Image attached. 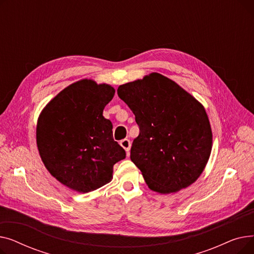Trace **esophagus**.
Here are the masks:
<instances>
[{
    "instance_id": "obj_1",
    "label": "esophagus",
    "mask_w": 254,
    "mask_h": 254,
    "mask_svg": "<svg viewBox=\"0 0 254 254\" xmlns=\"http://www.w3.org/2000/svg\"><path fill=\"white\" fill-rule=\"evenodd\" d=\"M120 145H122V147L127 151V155H129V149H130V145H131L130 141L128 139H124L120 141Z\"/></svg>"
}]
</instances>
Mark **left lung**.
I'll use <instances>...</instances> for the list:
<instances>
[{"instance_id": "obj_1", "label": "left lung", "mask_w": 254, "mask_h": 254, "mask_svg": "<svg viewBox=\"0 0 254 254\" xmlns=\"http://www.w3.org/2000/svg\"><path fill=\"white\" fill-rule=\"evenodd\" d=\"M117 93L139 126L130 159L148 188L171 193L192 184L203 173L212 149L204 106L158 73L120 85Z\"/></svg>"}]
</instances>
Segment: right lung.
<instances>
[{"instance_id": "right-lung-1", "label": "right lung", "mask_w": 254, "mask_h": 254, "mask_svg": "<svg viewBox=\"0 0 254 254\" xmlns=\"http://www.w3.org/2000/svg\"><path fill=\"white\" fill-rule=\"evenodd\" d=\"M109 84L82 79L63 89L38 118L36 139L42 162L62 184L79 192L96 190L112 179L126 151L113 139L103 110L114 97Z\"/></svg>"}]
</instances>
